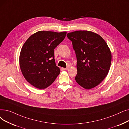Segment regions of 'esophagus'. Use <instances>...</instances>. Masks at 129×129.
<instances>
[{"mask_svg":"<svg viewBox=\"0 0 129 129\" xmlns=\"http://www.w3.org/2000/svg\"><path fill=\"white\" fill-rule=\"evenodd\" d=\"M68 68H63V69L64 70H68Z\"/></svg>","mask_w":129,"mask_h":129,"instance_id":"1","label":"esophagus"}]
</instances>
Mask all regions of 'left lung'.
Listing matches in <instances>:
<instances>
[{"mask_svg":"<svg viewBox=\"0 0 129 129\" xmlns=\"http://www.w3.org/2000/svg\"><path fill=\"white\" fill-rule=\"evenodd\" d=\"M77 58L76 82L86 89L98 85L107 76L112 55L104 39L98 34L78 30L67 34Z\"/></svg>","mask_w":129,"mask_h":129,"instance_id":"left-lung-1","label":"left lung"}]
</instances>
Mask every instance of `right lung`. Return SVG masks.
<instances>
[{"label": "right lung", "instance_id": "1", "mask_svg": "<svg viewBox=\"0 0 129 129\" xmlns=\"http://www.w3.org/2000/svg\"><path fill=\"white\" fill-rule=\"evenodd\" d=\"M66 34V31H39L23 45L19 56L20 68L25 79L33 86L46 88L59 74L54 49L64 40Z\"/></svg>", "mask_w": 129, "mask_h": 129}]
</instances>
